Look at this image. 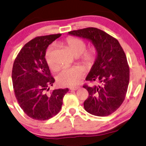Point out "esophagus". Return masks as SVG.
<instances>
[{"mask_svg": "<svg viewBox=\"0 0 146 146\" xmlns=\"http://www.w3.org/2000/svg\"><path fill=\"white\" fill-rule=\"evenodd\" d=\"M79 89V87H70V90L71 91H76Z\"/></svg>", "mask_w": 146, "mask_h": 146, "instance_id": "esophagus-1", "label": "esophagus"}]
</instances>
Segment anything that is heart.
<instances>
[{
  "label": "heart",
  "mask_w": 146,
  "mask_h": 146,
  "mask_svg": "<svg viewBox=\"0 0 146 146\" xmlns=\"http://www.w3.org/2000/svg\"><path fill=\"white\" fill-rule=\"evenodd\" d=\"M65 43L69 51L75 57H79L82 54L81 56L80 62L87 67H91L95 63L98 53L94 47L91 48L83 53L86 48V44L83 40L74 37L67 38ZM53 46H50L45 53V60L50 69L56 70L57 66L53 60ZM84 69L81 67L64 68L57 77L58 84L63 87L75 86L84 74Z\"/></svg>",
  "instance_id": "obj_1"
}]
</instances>
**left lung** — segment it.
Segmentation results:
<instances>
[{
    "label": "left lung",
    "mask_w": 146,
    "mask_h": 146,
    "mask_svg": "<svg viewBox=\"0 0 146 146\" xmlns=\"http://www.w3.org/2000/svg\"><path fill=\"white\" fill-rule=\"evenodd\" d=\"M69 35L89 40L98 53L85 79L96 84L83 85L89 93L85 110L100 117L110 115L123 102L129 85V68L123 48L116 38L94 27L70 31Z\"/></svg>",
    "instance_id": "obj_1"
}]
</instances>
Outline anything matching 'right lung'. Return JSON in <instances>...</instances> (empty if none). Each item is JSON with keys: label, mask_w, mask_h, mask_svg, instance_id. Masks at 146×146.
Masks as SVG:
<instances>
[{"label": "right lung", "mask_w": 146, "mask_h": 146, "mask_svg": "<svg viewBox=\"0 0 146 146\" xmlns=\"http://www.w3.org/2000/svg\"><path fill=\"white\" fill-rule=\"evenodd\" d=\"M61 34L37 36L21 48L13 63L12 81L15 97L21 109L32 119L43 121L61 110L69 89L46 91L55 79L45 60L46 50Z\"/></svg>", "instance_id": "right-lung-1"}]
</instances>
